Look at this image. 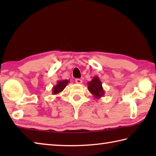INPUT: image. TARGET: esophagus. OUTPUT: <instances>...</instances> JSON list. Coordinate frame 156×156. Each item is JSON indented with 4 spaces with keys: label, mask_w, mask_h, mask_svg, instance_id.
Wrapping results in <instances>:
<instances>
[{
    "label": "esophagus",
    "mask_w": 156,
    "mask_h": 156,
    "mask_svg": "<svg viewBox=\"0 0 156 156\" xmlns=\"http://www.w3.org/2000/svg\"><path fill=\"white\" fill-rule=\"evenodd\" d=\"M76 83L77 84H81L82 83H83V80H82L81 79L77 78V79H76Z\"/></svg>",
    "instance_id": "obj_1"
}]
</instances>
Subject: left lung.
<instances>
[{"label": "left lung", "mask_w": 156, "mask_h": 156, "mask_svg": "<svg viewBox=\"0 0 156 156\" xmlns=\"http://www.w3.org/2000/svg\"><path fill=\"white\" fill-rule=\"evenodd\" d=\"M88 90L97 99L103 97L105 91L102 86V82L98 76H94L91 81L87 83Z\"/></svg>", "instance_id": "1"}]
</instances>
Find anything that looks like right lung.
<instances>
[{
  "mask_svg": "<svg viewBox=\"0 0 156 156\" xmlns=\"http://www.w3.org/2000/svg\"><path fill=\"white\" fill-rule=\"evenodd\" d=\"M69 83V80H58L57 83L52 89V94L56 95L60 93V92L64 90V89L66 87L68 83Z\"/></svg>",
  "mask_w": 156,
  "mask_h": 156,
  "instance_id": "obj_1",
  "label": "right lung"
}]
</instances>
